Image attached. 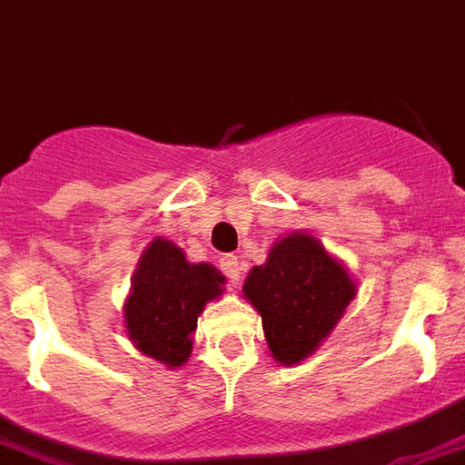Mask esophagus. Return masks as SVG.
I'll return each mask as SVG.
<instances>
[{
    "label": "esophagus",
    "instance_id": "1",
    "mask_svg": "<svg viewBox=\"0 0 465 465\" xmlns=\"http://www.w3.org/2000/svg\"><path fill=\"white\" fill-rule=\"evenodd\" d=\"M219 265H222V271L226 272V278L232 280V282H239L241 278V263L236 256H222L219 258Z\"/></svg>",
    "mask_w": 465,
    "mask_h": 465
}]
</instances>
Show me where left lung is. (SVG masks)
<instances>
[{
  "label": "left lung",
  "mask_w": 465,
  "mask_h": 465,
  "mask_svg": "<svg viewBox=\"0 0 465 465\" xmlns=\"http://www.w3.org/2000/svg\"><path fill=\"white\" fill-rule=\"evenodd\" d=\"M356 292L349 268L307 232L275 241L268 261L251 268L243 282V297L263 319L271 356L282 366L310 359Z\"/></svg>",
  "instance_id": "1"
}]
</instances>
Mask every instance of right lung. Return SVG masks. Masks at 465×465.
<instances>
[{"mask_svg":"<svg viewBox=\"0 0 465 465\" xmlns=\"http://www.w3.org/2000/svg\"><path fill=\"white\" fill-rule=\"evenodd\" d=\"M226 278L209 263H190L185 251L155 236L138 261L124 302V329L143 356L180 368L193 353L204 304L224 295Z\"/></svg>","mask_w":465,"mask_h":465,"instance_id":"right-lung-1","label":"right lung"}]
</instances>
